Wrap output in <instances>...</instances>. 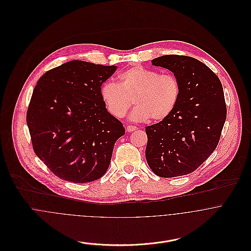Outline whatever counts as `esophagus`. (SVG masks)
I'll return each mask as SVG.
<instances>
[{
  "label": "esophagus",
  "instance_id": "34e87169",
  "mask_svg": "<svg viewBox=\"0 0 251 251\" xmlns=\"http://www.w3.org/2000/svg\"><path fill=\"white\" fill-rule=\"evenodd\" d=\"M136 129H137V127L134 126H126V131H127V132H131V131H134V130H136Z\"/></svg>",
  "mask_w": 251,
  "mask_h": 251
}]
</instances>
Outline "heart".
<instances>
[{
	"mask_svg": "<svg viewBox=\"0 0 251 251\" xmlns=\"http://www.w3.org/2000/svg\"><path fill=\"white\" fill-rule=\"evenodd\" d=\"M180 95L179 78L173 73H159L143 67H132L119 75V83L106 81L100 97L109 113L126 116L133 103L131 119L135 122H160L176 107Z\"/></svg>",
	"mask_w": 251,
	"mask_h": 251,
	"instance_id": "obj_1",
	"label": "heart"
}]
</instances>
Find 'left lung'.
<instances>
[{
    "label": "left lung",
    "instance_id": "1",
    "mask_svg": "<svg viewBox=\"0 0 251 251\" xmlns=\"http://www.w3.org/2000/svg\"><path fill=\"white\" fill-rule=\"evenodd\" d=\"M151 64L179 78L180 95L166 119L146 127L147 162L162 178L190 174L219 142L227 115L221 82L211 69L192 57L165 55Z\"/></svg>",
    "mask_w": 251,
    "mask_h": 251
}]
</instances>
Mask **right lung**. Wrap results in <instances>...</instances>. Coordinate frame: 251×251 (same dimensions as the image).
Listing matches in <instances>:
<instances>
[{"instance_id":"add662e5","label":"right lung","mask_w":251,"mask_h":251,"mask_svg":"<svg viewBox=\"0 0 251 251\" xmlns=\"http://www.w3.org/2000/svg\"><path fill=\"white\" fill-rule=\"evenodd\" d=\"M116 71L75 60L38 79L27 125L36 155L60 179L83 183L106 173L114 145L126 132L100 97Z\"/></svg>"}]
</instances>
